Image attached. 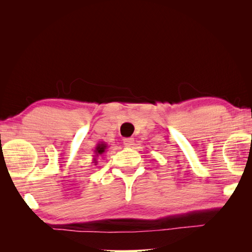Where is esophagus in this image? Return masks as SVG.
<instances>
[{"mask_svg": "<svg viewBox=\"0 0 252 252\" xmlns=\"http://www.w3.org/2000/svg\"><path fill=\"white\" fill-rule=\"evenodd\" d=\"M123 143H125V146L126 148H131L134 143V139L133 138H126V139L123 140Z\"/></svg>", "mask_w": 252, "mask_h": 252, "instance_id": "esophagus-1", "label": "esophagus"}]
</instances>
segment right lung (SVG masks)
I'll return each mask as SVG.
<instances>
[{"label": "right lung", "instance_id": "obj_1", "mask_svg": "<svg viewBox=\"0 0 252 252\" xmlns=\"http://www.w3.org/2000/svg\"><path fill=\"white\" fill-rule=\"evenodd\" d=\"M108 148V146H106V143L105 142H101V143H97L96 144V147H95V149H94V158H93V162H94V164H96V158L99 157V156H101V155H103V153L105 152V149Z\"/></svg>", "mask_w": 252, "mask_h": 252}]
</instances>
